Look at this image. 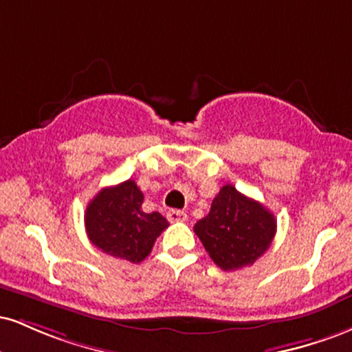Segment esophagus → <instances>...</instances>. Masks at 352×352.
<instances>
[{
  "instance_id": "1",
  "label": "esophagus",
  "mask_w": 352,
  "mask_h": 352,
  "mask_svg": "<svg viewBox=\"0 0 352 352\" xmlns=\"http://www.w3.org/2000/svg\"><path fill=\"white\" fill-rule=\"evenodd\" d=\"M167 220L170 221V223H179V221H185V220H187V213L182 212V210H168Z\"/></svg>"
}]
</instances>
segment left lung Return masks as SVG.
Instances as JSON below:
<instances>
[{
    "label": "left lung",
    "instance_id": "8db88e82",
    "mask_svg": "<svg viewBox=\"0 0 352 352\" xmlns=\"http://www.w3.org/2000/svg\"><path fill=\"white\" fill-rule=\"evenodd\" d=\"M205 250L225 272L253 265L272 245L276 220L260 201L248 199L233 185H223L208 215L193 227Z\"/></svg>",
    "mask_w": 352,
    "mask_h": 352
}]
</instances>
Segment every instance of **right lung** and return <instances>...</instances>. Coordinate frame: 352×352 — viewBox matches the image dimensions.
I'll return each instance as SVG.
<instances>
[{"instance_id":"right-lung-1","label":"right lung","mask_w":352,"mask_h":352,"mask_svg":"<svg viewBox=\"0 0 352 352\" xmlns=\"http://www.w3.org/2000/svg\"><path fill=\"white\" fill-rule=\"evenodd\" d=\"M142 204L144 193L134 180L100 190L89 201L84 215L92 245L131 263L145 260L168 221L159 212L145 213Z\"/></svg>"}]
</instances>
